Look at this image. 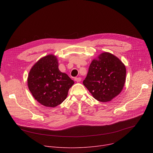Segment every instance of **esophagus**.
<instances>
[{
	"label": "esophagus",
	"instance_id": "obj_1",
	"mask_svg": "<svg viewBox=\"0 0 153 153\" xmlns=\"http://www.w3.org/2000/svg\"><path fill=\"white\" fill-rule=\"evenodd\" d=\"M74 80L76 82H81V77H75Z\"/></svg>",
	"mask_w": 153,
	"mask_h": 153
}]
</instances>
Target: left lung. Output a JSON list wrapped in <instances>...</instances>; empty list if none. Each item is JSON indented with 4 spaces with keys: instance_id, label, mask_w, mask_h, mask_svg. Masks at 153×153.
Instances as JSON below:
<instances>
[{
    "instance_id": "1",
    "label": "left lung",
    "mask_w": 153,
    "mask_h": 153,
    "mask_svg": "<svg viewBox=\"0 0 153 153\" xmlns=\"http://www.w3.org/2000/svg\"><path fill=\"white\" fill-rule=\"evenodd\" d=\"M125 78L124 64L114 54L105 52L92 61L83 84L94 99L107 102L121 92Z\"/></svg>"
}]
</instances>
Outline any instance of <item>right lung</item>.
Here are the masks:
<instances>
[{
    "instance_id": "1",
    "label": "right lung",
    "mask_w": 153,
    "mask_h": 153,
    "mask_svg": "<svg viewBox=\"0 0 153 153\" xmlns=\"http://www.w3.org/2000/svg\"><path fill=\"white\" fill-rule=\"evenodd\" d=\"M74 82L58 68V59L53 54L40 59L31 68L28 77V89L33 97L48 107L59 105L68 96Z\"/></svg>"
}]
</instances>
